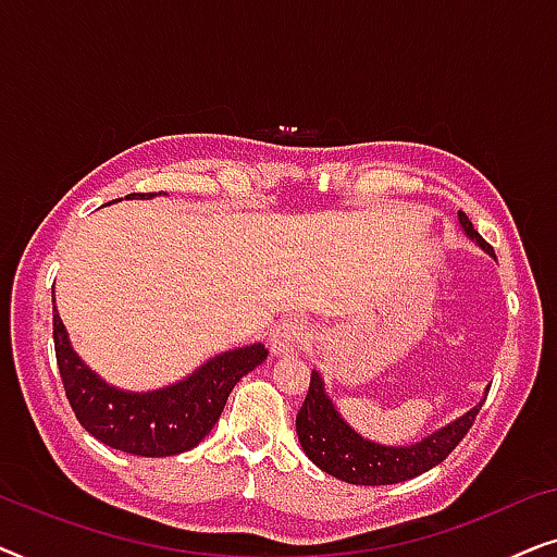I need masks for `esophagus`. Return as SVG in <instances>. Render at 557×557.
<instances>
[{"mask_svg":"<svg viewBox=\"0 0 557 557\" xmlns=\"http://www.w3.org/2000/svg\"><path fill=\"white\" fill-rule=\"evenodd\" d=\"M307 339H309V326L304 324L301 319H284V322H278L271 332V352L294 355Z\"/></svg>","mask_w":557,"mask_h":557,"instance_id":"esophagus-1","label":"esophagus"}]
</instances>
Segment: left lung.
<instances>
[{"mask_svg": "<svg viewBox=\"0 0 557 557\" xmlns=\"http://www.w3.org/2000/svg\"><path fill=\"white\" fill-rule=\"evenodd\" d=\"M459 225L469 240H474L484 253L494 258V248L474 231L467 212H459ZM486 393H490V387H486ZM484 400L486 395L474 408L456 418V421L446 423L444 429L433 431L431 436L416 441V444L387 446L357 433L339 416L337 406H334L330 393H326L324 377L317 370H311L307 400H304L299 416H296V436H299L304 454L319 469L342 479V482L364 486L398 484L438 467L459 446V441L467 436Z\"/></svg>", "mask_w": 557, "mask_h": 557, "instance_id": "1", "label": "left lung"}]
</instances>
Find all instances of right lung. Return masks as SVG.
<instances>
[{
  "mask_svg": "<svg viewBox=\"0 0 557 557\" xmlns=\"http://www.w3.org/2000/svg\"><path fill=\"white\" fill-rule=\"evenodd\" d=\"M162 193L128 195L126 200H151ZM52 339L65 395L83 429L101 444L134 456H174L195 448L223 413L227 395L243 375L265 357L261 342L210 357L193 375L159 391H124L109 385L75 352L52 299Z\"/></svg>",
  "mask_w": 557,
  "mask_h": 557,
  "instance_id": "obj_1",
  "label": "right lung"
}]
</instances>
